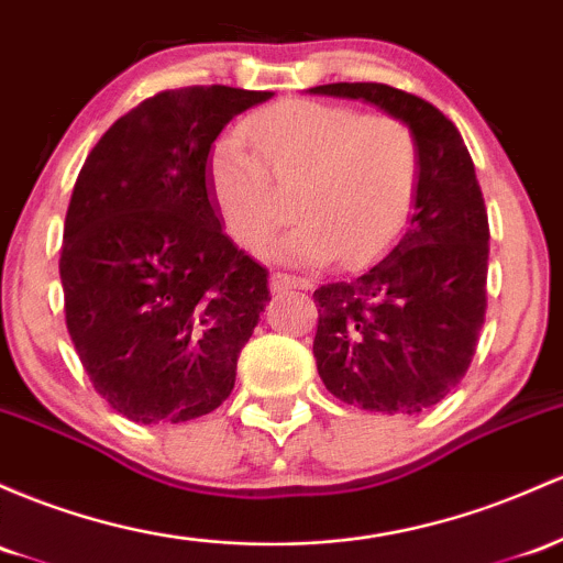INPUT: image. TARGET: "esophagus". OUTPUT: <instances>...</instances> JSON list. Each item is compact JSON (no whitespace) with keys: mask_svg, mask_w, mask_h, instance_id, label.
Masks as SVG:
<instances>
[{"mask_svg":"<svg viewBox=\"0 0 563 563\" xmlns=\"http://www.w3.org/2000/svg\"><path fill=\"white\" fill-rule=\"evenodd\" d=\"M269 288L272 291H286V288H299V291H310L312 283L305 277L286 275V272H272L269 275Z\"/></svg>","mask_w":563,"mask_h":563,"instance_id":"1","label":"esophagus"}]
</instances>
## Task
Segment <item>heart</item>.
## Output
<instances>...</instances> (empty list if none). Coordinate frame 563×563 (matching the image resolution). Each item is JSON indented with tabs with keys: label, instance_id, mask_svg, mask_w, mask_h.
Returning a JSON list of instances; mask_svg holds the SVG:
<instances>
[{
	"label": "heart",
	"instance_id": "heart-1",
	"mask_svg": "<svg viewBox=\"0 0 563 563\" xmlns=\"http://www.w3.org/2000/svg\"><path fill=\"white\" fill-rule=\"evenodd\" d=\"M208 152V189L227 232L258 249L286 219L275 186L295 189L299 224L269 256L280 262L366 264L409 224L422 178L417 135L395 117H366L320 101H283Z\"/></svg>",
	"mask_w": 563,
	"mask_h": 563
}]
</instances>
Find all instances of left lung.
<instances>
[{
    "instance_id": "1",
    "label": "left lung",
    "mask_w": 563,
    "mask_h": 563,
    "mask_svg": "<svg viewBox=\"0 0 563 563\" xmlns=\"http://www.w3.org/2000/svg\"><path fill=\"white\" fill-rule=\"evenodd\" d=\"M347 98L411 128L422 152L417 206L404 238L357 277L312 294V352L325 390L379 413L441 404L471 368L486 314L489 219L471 152L452 120L390 85L333 82Z\"/></svg>"
}]
</instances>
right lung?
<instances>
[{"mask_svg": "<svg viewBox=\"0 0 563 563\" xmlns=\"http://www.w3.org/2000/svg\"><path fill=\"white\" fill-rule=\"evenodd\" d=\"M272 96L157 92L79 170L58 264L66 329L96 393L131 422L181 424L230 398L269 288L267 269L221 230L208 152Z\"/></svg>", "mask_w": 563, "mask_h": 563, "instance_id": "obj_1", "label": "right lung"}]
</instances>
